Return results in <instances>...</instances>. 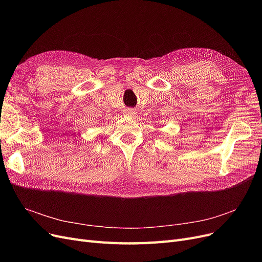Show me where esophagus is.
I'll return each mask as SVG.
<instances>
[{"label": "esophagus", "instance_id": "obj_1", "mask_svg": "<svg viewBox=\"0 0 262 262\" xmlns=\"http://www.w3.org/2000/svg\"><path fill=\"white\" fill-rule=\"evenodd\" d=\"M125 115L127 116V117H135L136 115H137V113H136V110L135 109H133V108H128V109H126L125 110Z\"/></svg>", "mask_w": 262, "mask_h": 262}]
</instances>
